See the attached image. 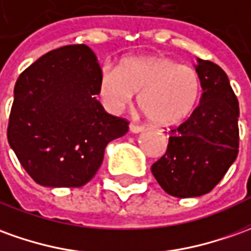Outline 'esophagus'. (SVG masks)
I'll return each mask as SVG.
<instances>
[{
	"mask_svg": "<svg viewBox=\"0 0 251 251\" xmlns=\"http://www.w3.org/2000/svg\"><path fill=\"white\" fill-rule=\"evenodd\" d=\"M143 129H145V127H142V126H138V124H134V123H131V124H129V131H131V132H134V134L142 132Z\"/></svg>",
	"mask_w": 251,
	"mask_h": 251,
	"instance_id": "esophagus-1",
	"label": "esophagus"
}]
</instances>
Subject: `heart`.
Listing matches in <instances>:
<instances>
[{
  "instance_id": "1",
  "label": "heart",
  "mask_w": 251,
  "mask_h": 251,
  "mask_svg": "<svg viewBox=\"0 0 251 251\" xmlns=\"http://www.w3.org/2000/svg\"><path fill=\"white\" fill-rule=\"evenodd\" d=\"M98 93L110 112H122L138 94L150 122L174 126L193 113L201 96L200 74L169 57H127L117 67L103 64Z\"/></svg>"
}]
</instances>
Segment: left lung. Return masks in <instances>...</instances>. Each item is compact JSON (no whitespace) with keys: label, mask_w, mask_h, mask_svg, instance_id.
<instances>
[{"label":"left lung","mask_w":251,"mask_h":251,"mask_svg":"<svg viewBox=\"0 0 251 251\" xmlns=\"http://www.w3.org/2000/svg\"><path fill=\"white\" fill-rule=\"evenodd\" d=\"M195 71L203 91L200 105L186 122L171 128L165 154L151 165L162 190L177 198L212 191L239 151V102L227 74L201 58Z\"/></svg>","instance_id":"left-lung-1"}]
</instances>
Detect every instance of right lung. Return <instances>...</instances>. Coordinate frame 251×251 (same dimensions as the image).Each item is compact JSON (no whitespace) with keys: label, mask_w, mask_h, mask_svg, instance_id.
<instances>
[{"label":"right lung","mask_w":251,"mask_h":251,"mask_svg":"<svg viewBox=\"0 0 251 251\" xmlns=\"http://www.w3.org/2000/svg\"><path fill=\"white\" fill-rule=\"evenodd\" d=\"M100 64L86 45L51 50L23 71L15 84L8 142L22 167L46 187H82L128 122L97 100Z\"/></svg>","instance_id":"right-lung-1"}]
</instances>
